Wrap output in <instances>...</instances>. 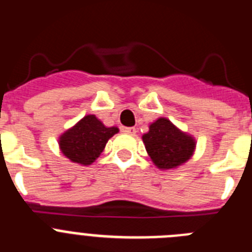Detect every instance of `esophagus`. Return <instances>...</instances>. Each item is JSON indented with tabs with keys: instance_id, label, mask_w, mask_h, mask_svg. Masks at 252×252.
Instances as JSON below:
<instances>
[{
	"instance_id": "obj_1",
	"label": "esophagus",
	"mask_w": 252,
	"mask_h": 252,
	"mask_svg": "<svg viewBox=\"0 0 252 252\" xmlns=\"http://www.w3.org/2000/svg\"><path fill=\"white\" fill-rule=\"evenodd\" d=\"M124 132L128 133V135H135V133H136V128L135 127H124Z\"/></svg>"
}]
</instances>
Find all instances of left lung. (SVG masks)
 I'll list each match as a JSON object with an SVG mask.
<instances>
[{
    "instance_id": "left-lung-1",
    "label": "left lung",
    "mask_w": 252,
    "mask_h": 252,
    "mask_svg": "<svg viewBox=\"0 0 252 252\" xmlns=\"http://www.w3.org/2000/svg\"><path fill=\"white\" fill-rule=\"evenodd\" d=\"M149 157L159 169H175L192 158L195 149L194 137L183 132L165 117H160L142 135Z\"/></svg>"
}]
</instances>
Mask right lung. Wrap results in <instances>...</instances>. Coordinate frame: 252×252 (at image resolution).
Listing matches in <instances>:
<instances>
[{
	"label": "right lung",
	"mask_w": 252,
	"mask_h": 252,
	"mask_svg": "<svg viewBox=\"0 0 252 252\" xmlns=\"http://www.w3.org/2000/svg\"><path fill=\"white\" fill-rule=\"evenodd\" d=\"M117 132L119 128L115 126L106 127L94 115H87L60 135V151L70 161L91 165L101 155L107 141Z\"/></svg>",
	"instance_id": "right-lung-1"
}]
</instances>
